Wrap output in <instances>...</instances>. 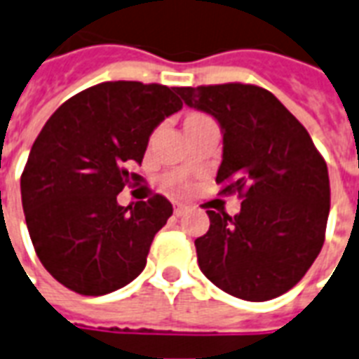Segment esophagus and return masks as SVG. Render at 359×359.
I'll list each match as a JSON object with an SVG mask.
<instances>
[{
  "label": "esophagus",
  "instance_id": "obj_1",
  "mask_svg": "<svg viewBox=\"0 0 359 359\" xmlns=\"http://www.w3.org/2000/svg\"><path fill=\"white\" fill-rule=\"evenodd\" d=\"M185 210H187V206L182 204V202H176V204H174V212H176V215H182Z\"/></svg>",
  "mask_w": 359,
  "mask_h": 359
}]
</instances>
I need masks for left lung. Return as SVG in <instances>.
<instances>
[{"label":"left lung","instance_id":"obj_1","mask_svg":"<svg viewBox=\"0 0 359 359\" xmlns=\"http://www.w3.org/2000/svg\"><path fill=\"white\" fill-rule=\"evenodd\" d=\"M185 106L217 121V183L242 195L241 212H212L196 238L204 276L229 295L269 301L292 290L323 246L330 215L327 164L309 132L274 94L253 85L177 88Z\"/></svg>","mask_w":359,"mask_h":359}]
</instances>
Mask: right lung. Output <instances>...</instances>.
I'll list each match as a JSON object with an SVG mask.
<instances>
[{
  "instance_id": "right-lung-1",
  "label": "right lung",
  "mask_w": 359,
  "mask_h": 359,
  "mask_svg": "<svg viewBox=\"0 0 359 359\" xmlns=\"http://www.w3.org/2000/svg\"><path fill=\"white\" fill-rule=\"evenodd\" d=\"M183 107L176 87L107 81L64 102L29 151L20 180L37 257L81 295H106L145 269L151 242L172 215L157 195L121 206L149 136Z\"/></svg>"
}]
</instances>
